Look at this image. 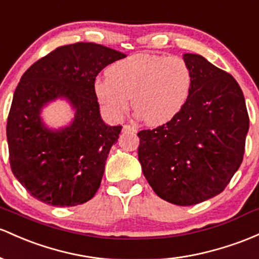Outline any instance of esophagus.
<instances>
[{
	"mask_svg": "<svg viewBox=\"0 0 259 259\" xmlns=\"http://www.w3.org/2000/svg\"><path fill=\"white\" fill-rule=\"evenodd\" d=\"M124 132H136L138 130V126L136 124H126L123 126Z\"/></svg>",
	"mask_w": 259,
	"mask_h": 259,
	"instance_id": "34e87169",
	"label": "esophagus"
}]
</instances>
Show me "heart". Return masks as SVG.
<instances>
[{"instance_id":"obj_1","label":"heart","mask_w":259,"mask_h":259,"mask_svg":"<svg viewBox=\"0 0 259 259\" xmlns=\"http://www.w3.org/2000/svg\"><path fill=\"white\" fill-rule=\"evenodd\" d=\"M107 78L96 79L95 96L108 118L120 120L130 107L147 125H161L181 112L193 84L192 70L177 56L135 54L116 61Z\"/></svg>"}]
</instances>
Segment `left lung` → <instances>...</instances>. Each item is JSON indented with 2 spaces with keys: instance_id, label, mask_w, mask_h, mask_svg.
Returning a JSON list of instances; mask_svg holds the SVG:
<instances>
[{
  "instance_id": "1",
  "label": "left lung",
  "mask_w": 259,
  "mask_h": 259,
  "mask_svg": "<svg viewBox=\"0 0 259 259\" xmlns=\"http://www.w3.org/2000/svg\"><path fill=\"white\" fill-rule=\"evenodd\" d=\"M193 84L175 118L138 133L139 161L153 192L181 206L220 194L245 153L249 118L241 87L226 71L184 54Z\"/></svg>"
}]
</instances>
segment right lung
<instances>
[{"label":"right lung","instance_id":"obj_1","mask_svg":"<svg viewBox=\"0 0 259 259\" xmlns=\"http://www.w3.org/2000/svg\"><path fill=\"white\" fill-rule=\"evenodd\" d=\"M125 56L95 42H76L56 48L23 73L6 132L14 177L38 200L75 206L97 193L121 126L102 120L93 86L104 67ZM58 98L69 102L75 118L53 131L42 123L40 113Z\"/></svg>","mask_w":259,"mask_h":259}]
</instances>
